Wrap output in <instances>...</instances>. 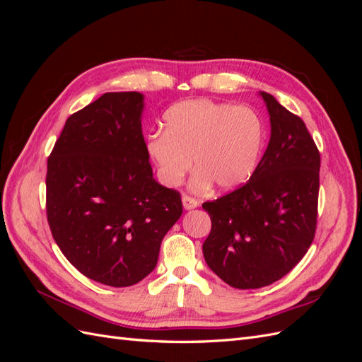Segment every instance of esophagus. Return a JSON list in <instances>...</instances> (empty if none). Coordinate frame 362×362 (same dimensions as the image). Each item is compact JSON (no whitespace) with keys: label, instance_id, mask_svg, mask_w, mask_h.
<instances>
[{"label":"esophagus","instance_id":"esophagus-1","mask_svg":"<svg viewBox=\"0 0 362 362\" xmlns=\"http://www.w3.org/2000/svg\"><path fill=\"white\" fill-rule=\"evenodd\" d=\"M182 205L185 210H193V208H196L199 205V202L196 201L194 198H192V196H187V194H182Z\"/></svg>","mask_w":362,"mask_h":362}]
</instances>
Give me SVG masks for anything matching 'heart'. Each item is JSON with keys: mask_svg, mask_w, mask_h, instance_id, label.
Masks as SVG:
<instances>
[{"mask_svg": "<svg viewBox=\"0 0 362 362\" xmlns=\"http://www.w3.org/2000/svg\"><path fill=\"white\" fill-rule=\"evenodd\" d=\"M166 131L148 136L146 149L160 181L178 187L193 166V187L234 190L254 175L264 141L258 115L247 107L213 100L173 104L164 115Z\"/></svg>", "mask_w": 362, "mask_h": 362, "instance_id": "heart-1", "label": "heart"}]
</instances>
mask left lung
Instances as JSON below:
<instances>
[{
	"mask_svg": "<svg viewBox=\"0 0 362 362\" xmlns=\"http://www.w3.org/2000/svg\"><path fill=\"white\" fill-rule=\"evenodd\" d=\"M270 141L249 181L202 208L211 218L204 258L228 286L261 288L308 252L317 225L320 152L303 120L261 92Z\"/></svg>",
	"mask_w": 362,
	"mask_h": 362,
	"instance_id": "left-lung-1",
	"label": "left lung"
}]
</instances>
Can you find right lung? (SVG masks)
<instances>
[{
    "label": "right lung",
    "instance_id": "obj_1",
    "mask_svg": "<svg viewBox=\"0 0 362 362\" xmlns=\"http://www.w3.org/2000/svg\"><path fill=\"white\" fill-rule=\"evenodd\" d=\"M141 112L139 92L104 93L68 117L48 157L51 234L76 270L110 287L156 269L182 214L181 194L152 177Z\"/></svg>",
    "mask_w": 362,
    "mask_h": 362
}]
</instances>
